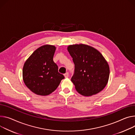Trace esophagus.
Instances as JSON below:
<instances>
[{
    "label": "esophagus",
    "instance_id": "obj_1",
    "mask_svg": "<svg viewBox=\"0 0 135 135\" xmlns=\"http://www.w3.org/2000/svg\"><path fill=\"white\" fill-rule=\"evenodd\" d=\"M64 76L66 78H68L69 76V73L68 72H67L66 73H65V74H64Z\"/></svg>",
    "mask_w": 135,
    "mask_h": 135
}]
</instances>
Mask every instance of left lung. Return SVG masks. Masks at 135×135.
<instances>
[{
  "instance_id": "left-lung-1",
  "label": "left lung",
  "mask_w": 135,
  "mask_h": 135,
  "mask_svg": "<svg viewBox=\"0 0 135 135\" xmlns=\"http://www.w3.org/2000/svg\"><path fill=\"white\" fill-rule=\"evenodd\" d=\"M68 51L75 65L71 81L77 91L89 96L102 91L110 74L109 65L103 55L94 48L83 44L70 45Z\"/></svg>"
}]
</instances>
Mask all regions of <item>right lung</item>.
<instances>
[{
	"instance_id": "add662e5",
	"label": "right lung",
	"mask_w": 135,
	"mask_h": 135,
	"mask_svg": "<svg viewBox=\"0 0 135 135\" xmlns=\"http://www.w3.org/2000/svg\"><path fill=\"white\" fill-rule=\"evenodd\" d=\"M55 50L54 46H42L36 50L24 64L23 82L36 94L41 96L50 94L65 78L58 71V67L53 61Z\"/></svg>"
}]
</instances>
